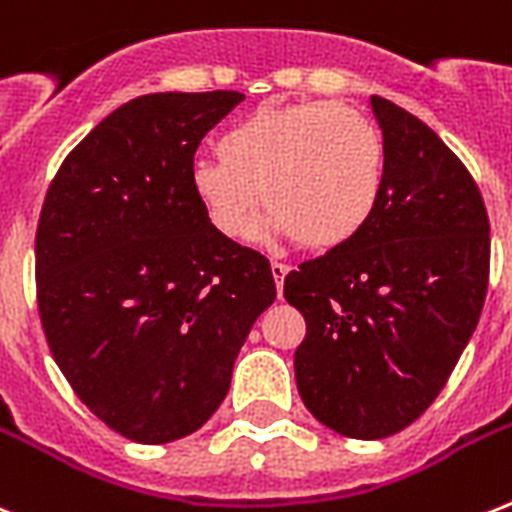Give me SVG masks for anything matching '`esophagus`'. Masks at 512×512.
I'll use <instances>...</instances> for the list:
<instances>
[{
    "label": "esophagus",
    "instance_id": "1",
    "mask_svg": "<svg viewBox=\"0 0 512 512\" xmlns=\"http://www.w3.org/2000/svg\"><path fill=\"white\" fill-rule=\"evenodd\" d=\"M271 273H273V282H276V287L282 290L284 276L290 273V265H287V263H279V260H273V263H271Z\"/></svg>",
    "mask_w": 512,
    "mask_h": 512
}]
</instances>
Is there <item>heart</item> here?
Masks as SVG:
<instances>
[{"mask_svg": "<svg viewBox=\"0 0 512 512\" xmlns=\"http://www.w3.org/2000/svg\"><path fill=\"white\" fill-rule=\"evenodd\" d=\"M217 150L220 158L193 163L190 187L225 239H241L265 201L273 230L325 252L357 239L384 195V134L365 112L335 101L255 109Z\"/></svg>", "mask_w": 512, "mask_h": 512, "instance_id": "1", "label": "heart"}]
</instances>
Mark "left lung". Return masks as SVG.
<instances>
[{
  "mask_svg": "<svg viewBox=\"0 0 512 512\" xmlns=\"http://www.w3.org/2000/svg\"><path fill=\"white\" fill-rule=\"evenodd\" d=\"M386 185L357 239L284 276L306 319L295 349L303 403L325 427L389 438L435 403L470 341L489 287L481 190L427 123L370 99Z\"/></svg>",
  "mask_w": 512,
  "mask_h": 512,
  "instance_id": "8db88e82",
  "label": "left lung"
}]
</instances>
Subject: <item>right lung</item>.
Segmentation results:
<instances>
[{
  "instance_id": "add662e5",
  "label": "right lung",
  "mask_w": 512,
  "mask_h": 512,
  "mask_svg": "<svg viewBox=\"0 0 512 512\" xmlns=\"http://www.w3.org/2000/svg\"><path fill=\"white\" fill-rule=\"evenodd\" d=\"M241 99H131L66 155L39 212L37 306L53 360L136 443L204 427L276 298L268 257L220 236L190 187L198 144Z\"/></svg>"
}]
</instances>
